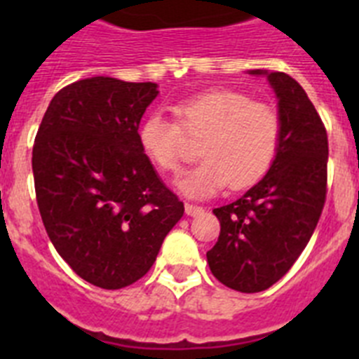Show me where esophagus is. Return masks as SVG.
I'll list each match as a JSON object with an SVG mask.
<instances>
[{
	"mask_svg": "<svg viewBox=\"0 0 359 359\" xmlns=\"http://www.w3.org/2000/svg\"><path fill=\"white\" fill-rule=\"evenodd\" d=\"M203 208L198 207V205H190V203H185V214L187 215H198L201 214Z\"/></svg>",
	"mask_w": 359,
	"mask_h": 359,
	"instance_id": "1",
	"label": "esophagus"
}]
</instances>
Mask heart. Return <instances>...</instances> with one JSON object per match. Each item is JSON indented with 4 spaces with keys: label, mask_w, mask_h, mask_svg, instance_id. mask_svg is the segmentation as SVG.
Masks as SVG:
<instances>
[{
    "label": "heart",
    "mask_w": 359,
    "mask_h": 359,
    "mask_svg": "<svg viewBox=\"0 0 359 359\" xmlns=\"http://www.w3.org/2000/svg\"><path fill=\"white\" fill-rule=\"evenodd\" d=\"M179 126L161 113L142 120L138 140L145 156L165 172H176L183 152V131L203 135V160L183 172L177 189L189 198H210L230 185L243 190L268 174L280 149V116L271 106L224 88L201 91L174 106Z\"/></svg>",
    "instance_id": "obj_1"
}]
</instances>
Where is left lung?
<instances>
[{
  "label": "left lung",
  "instance_id": "left-lung-1",
  "mask_svg": "<svg viewBox=\"0 0 359 359\" xmlns=\"http://www.w3.org/2000/svg\"><path fill=\"white\" fill-rule=\"evenodd\" d=\"M266 75L282 123L280 149L261 182L237 201L214 208L221 233L207 252L210 271L241 293L268 290L309 243L327 192V133L304 88L282 72Z\"/></svg>",
  "mask_w": 359,
  "mask_h": 359
}]
</instances>
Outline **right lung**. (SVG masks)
Segmentation results:
<instances>
[{"label":"right lung","instance_id":"1","mask_svg":"<svg viewBox=\"0 0 359 359\" xmlns=\"http://www.w3.org/2000/svg\"><path fill=\"white\" fill-rule=\"evenodd\" d=\"M154 82L91 77L52 98L32 151L41 219L86 282L120 290L144 277L185 207L142 151Z\"/></svg>","mask_w":359,"mask_h":359}]
</instances>
